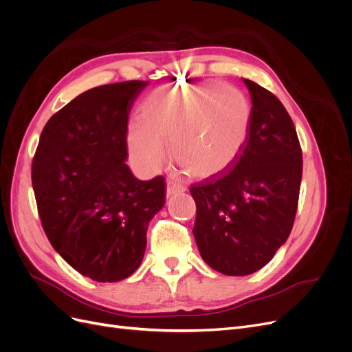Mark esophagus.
<instances>
[{
  "mask_svg": "<svg viewBox=\"0 0 352 352\" xmlns=\"http://www.w3.org/2000/svg\"><path fill=\"white\" fill-rule=\"evenodd\" d=\"M186 188L184 185H180L179 182H176L175 179H168L167 180V186H166V192L167 195H176L180 192H185Z\"/></svg>",
  "mask_w": 352,
  "mask_h": 352,
  "instance_id": "34e87169",
  "label": "esophagus"
}]
</instances>
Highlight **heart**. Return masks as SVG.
<instances>
[{
	"instance_id": "obj_1",
	"label": "heart",
	"mask_w": 352,
	"mask_h": 352,
	"mask_svg": "<svg viewBox=\"0 0 352 352\" xmlns=\"http://www.w3.org/2000/svg\"><path fill=\"white\" fill-rule=\"evenodd\" d=\"M251 104L242 91L219 82L154 91L141 107V122L127 131L135 163L155 172L167 155L194 177L219 175L235 162L247 142Z\"/></svg>"
}]
</instances>
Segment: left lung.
Masks as SVG:
<instances>
[{"label": "left lung", "mask_w": 352, "mask_h": 352, "mask_svg": "<svg viewBox=\"0 0 352 352\" xmlns=\"http://www.w3.org/2000/svg\"><path fill=\"white\" fill-rule=\"evenodd\" d=\"M251 97L247 142L230 170L190 186L194 236L202 260L228 276L264 267L292 230L302 151L291 116L274 94L243 79Z\"/></svg>", "instance_id": "1"}]
</instances>
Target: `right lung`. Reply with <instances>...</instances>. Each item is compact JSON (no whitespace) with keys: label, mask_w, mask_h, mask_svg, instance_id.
Listing matches in <instances>:
<instances>
[{"label":"right lung","mask_w":352,"mask_h":352,"mask_svg":"<svg viewBox=\"0 0 352 352\" xmlns=\"http://www.w3.org/2000/svg\"><path fill=\"white\" fill-rule=\"evenodd\" d=\"M145 80L80 94L47 122L32 163L38 212L54 250L97 282L140 267L146 229L166 202L163 176L136 179L124 163L127 119Z\"/></svg>","instance_id":"add662e5"}]
</instances>
